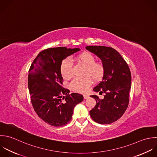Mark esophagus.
Masks as SVG:
<instances>
[{"instance_id": "esophagus-1", "label": "esophagus", "mask_w": 157, "mask_h": 157, "mask_svg": "<svg viewBox=\"0 0 157 157\" xmlns=\"http://www.w3.org/2000/svg\"><path fill=\"white\" fill-rule=\"evenodd\" d=\"M83 96H84V99H87V98H88L89 97V96L88 95H86V94H84Z\"/></svg>"}]
</instances>
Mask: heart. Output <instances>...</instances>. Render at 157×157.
<instances>
[{"mask_svg": "<svg viewBox=\"0 0 157 157\" xmlns=\"http://www.w3.org/2000/svg\"><path fill=\"white\" fill-rule=\"evenodd\" d=\"M73 60L85 66L83 78H76L70 83V87L75 92H86L93 82L100 80L105 74V66L101 62H95L94 56L89 52L81 53L73 58ZM60 73L65 79H69L73 75L72 64L69 59L63 60L60 65Z\"/></svg>", "mask_w": 157, "mask_h": 157, "instance_id": "heart-1", "label": "heart"}]
</instances>
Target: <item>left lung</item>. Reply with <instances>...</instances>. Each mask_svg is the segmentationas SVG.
Returning <instances> with one entry per match:
<instances>
[{
    "mask_svg": "<svg viewBox=\"0 0 157 157\" xmlns=\"http://www.w3.org/2000/svg\"><path fill=\"white\" fill-rule=\"evenodd\" d=\"M86 48L97 55L105 66L103 80L94 88L103 99L91 95L97 101L90 111L92 119L100 124H109L117 121L125 112L129 104L132 76L129 67L121 55L114 49L103 46H89Z\"/></svg>",
    "mask_w": 157,
    "mask_h": 157,
    "instance_id": "left-lung-1",
    "label": "left lung"
}]
</instances>
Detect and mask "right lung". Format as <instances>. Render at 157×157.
Masks as SVG:
<instances>
[{
	"label": "right lung",
	"mask_w": 157,
	"mask_h": 157,
	"mask_svg": "<svg viewBox=\"0 0 157 157\" xmlns=\"http://www.w3.org/2000/svg\"><path fill=\"white\" fill-rule=\"evenodd\" d=\"M79 48L57 47L40 52L29 70L28 87L32 106L38 116L53 127H62L71 119L76 105L84 97L70 94L63 87L62 61Z\"/></svg>",
	"instance_id": "right-lung-1"
}]
</instances>
